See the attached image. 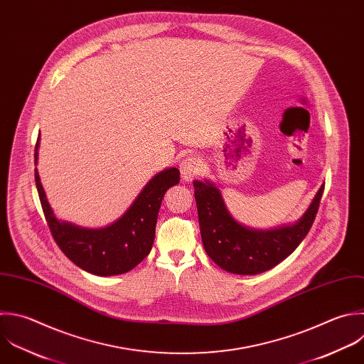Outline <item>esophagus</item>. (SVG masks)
I'll list each match as a JSON object with an SVG mask.
<instances>
[{
  "label": "esophagus",
  "instance_id": "34e87169",
  "mask_svg": "<svg viewBox=\"0 0 364 364\" xmlns=\"http://www.w3.org/2000/svg\"><path fill=\"white\" fill-rule=\"evenodd\" d=\"M181 175H182V179L189 182L192 181L196 175H199L200 169H202V162L198 156H188L185 158L182 162H181Z\"/></svg>",
  "mask_w": 364,
  "mask_h": 364
}]
</instances>
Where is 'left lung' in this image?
<instances>
[{"mask_svg": "<svg viewBox=\"0 0 364 364\" xmlns=\"http://www.w3.org/2000/svg\"><path fill=\"white\" fill-rule=\"evenodd\" d=\"M193 188L205 252L219 267L236 274H257L284 260L309 233L324 189L320 186L296 223L256 230L233 219L213 183L193 181Z\"/></svg>", "mask_w": 364, "mask_h": 364, "instance_id": "left-lung-1", "label": "left lung"}]
</instances>
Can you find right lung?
Here are the masks:
<instances>
[{"label":"right lung","mask_w":364,"mask_h":364,"mask_svg":"<svg viewBox=\"0 0 364 364\" xmlns=\"http://www.w3.org/2000/svg\"><path fill=\"white\" fill-rule=\"evenodd\" d=\"M38 146L40 136L36 144V165ZM178 183L179 169L176 168L156 173L117 222L102 229H88L55 218L36 168L38 196L54 240L73 263L97 276L127 273L149 255L164 195Z\"/></svg>","instance_id":"add662e5"}]
</instances>
